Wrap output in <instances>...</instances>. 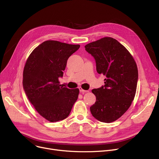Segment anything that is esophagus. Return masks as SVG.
<instances>
[{
	"label": "esophagus",
	"instance_id": "1",
	"mask_svg": "<svg viewBox=\"0 0 159 159\" xmlns=\"http://www.w3.org/2000/svg\"><path fill=\"white\" fill-rule=\"evenodd\" d=\"M79 90H80V91L81 93H87V92H88V90H84V89H83L82 88H79Z\"/></svg>",
	"mask_w": 159,
	"mask_h": 159
}]
</instances>
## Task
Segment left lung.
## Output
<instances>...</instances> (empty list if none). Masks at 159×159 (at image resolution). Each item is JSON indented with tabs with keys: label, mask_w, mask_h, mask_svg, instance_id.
I'll return each mask as SVG.
<instances>
[{
	"label": "left lung",
	"mask_w": 159,
	"mask_h": 159,
	"mask_svg": "<svg viewBox=\"0 0 159 159\" xmlns=\"http://www.w3.org/2000/svg\"><path fill=\"white\" fill-rule=\"evenodd\" d=\"M96 62L97 71L106 77L104 86L92 89L95 103L90 107L98 120L110 123L126 112L134 99L137 80V64L128 50L111 37H104L85 46Z\"/></svg>",
	"instance_id": "left-lung-1"
}]
</instances>
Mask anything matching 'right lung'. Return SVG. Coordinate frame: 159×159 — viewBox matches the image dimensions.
I'll return each mask as SVG.
<instances>
[{"instance_id": "1", "label": "right lung", "mask_w": 159, "mask_h": 159, "mask_svg": "<svg viewBox=\"0 0 159 159\" xmlns=\"http://www.w3.org/2000/svg\"><path fill=\"white\" fill-rule=\"evenodd\" d=\"M80 48L57 40H46L28 57L23 71V88L35 110L47 120H62L70 115L79 89L61 86L68 58Z\"/></svg>"}]
</instances>
